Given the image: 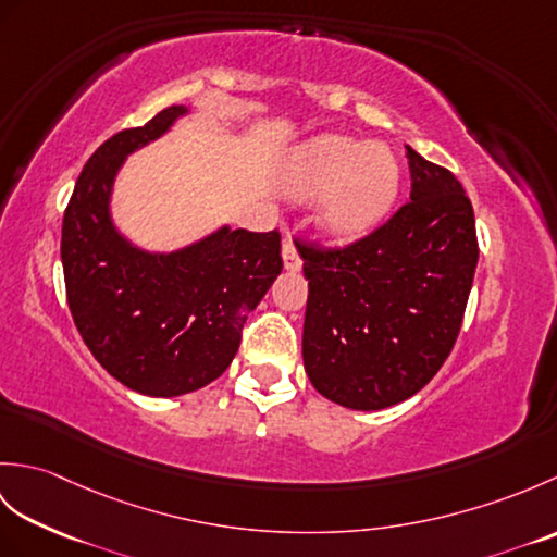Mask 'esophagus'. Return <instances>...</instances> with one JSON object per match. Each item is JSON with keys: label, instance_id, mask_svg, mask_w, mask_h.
<instances>
[{"label": "esophagus", "instance_id": "1", "mask_svg": "<svg viewBox=\"0 0 557 557\" xmlns=\"http://www.w3.org/2000/svg\"><path fill=\"white\" fill-rule=\"evenodd\" d=\"M282 263H285V270H299L301 268V256H299V248L294 244L289 236L282 244Z\"/></svg>", "mask_w": 557, "mask_h": 557}]
</instances>
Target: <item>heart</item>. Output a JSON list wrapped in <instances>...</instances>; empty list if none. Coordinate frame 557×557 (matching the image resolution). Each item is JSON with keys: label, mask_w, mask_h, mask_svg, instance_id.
<instances>
[{"label": "heart", "mask_w": 557, "mask_h": 557, "mask_svg": "<svg viewBox=\"0 0 557 557\" xmlns=\"http://www.w3.org/2000/svg\"><path fill=\"white\" fill-rule=\"evenodd\" d=\"M401 182L395 150L385 144L327 134L294 156L287 188L297 198L325 194L321 220L337 236L369 232L393 210Z\"/></svg>", "instance_id": "b5f03b06"}]
</instances>
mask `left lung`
Masks as SVG:
<instances>
[{
    "label": "left lung",
    "instance_id": "obj_1",
    "mask_svg": "<svg viewBox=\"0 0 557 557\" xmlns=\"http://www.w3.org/2000/svg\"><path fill=\"white\" fill-rule=\"evenodd\" d=\"M405 206L347 246L306 244L304 366L323 397L385 409L417 395L453 351L479 260L457 176L407 146Z\"/></svg>",
    "mask_w": 557,
    "mask_h": 557
}]
</instances>
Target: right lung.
<instances>
[{"label": "right lung", "instance_id": "add662e5", "mask_svg": "<svg viewBox=\"0 0 557 557\" xmlns=\"http://www.w3.org/2000/svg\"><path fill=\"white\" fill-rule=\"evenodd\" d=\"M182 114L184 104H172L104 140L62 222L66 301L83 342L112 377L150 397L194 393L227 371L248 313L282 272L277 230L222 227L168 256L140 251L114 230L116 170Z\"/></svg>", "mask_w": 557, "mask_h": 557}]
</instances>
